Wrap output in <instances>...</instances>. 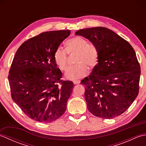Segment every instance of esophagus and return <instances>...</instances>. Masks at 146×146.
<instances>
[{
	"label": "esophagus",
	"mask_w": 146,
	"mask_h": 146,
	"mask_svg": "<svg viewBox=\"0 0 146 146\" xmlns=\"http://www.w3.org/2000/svg\"><path fill=\"white\" fill-rule=\"evenodd\" d=\"M73 83L75 85H76V84H79V83H80V80H74V81L73 82Z\"/></svg>",
	"instance_id": "esophagus-1"
}]
</instances>
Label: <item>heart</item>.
<instances>
[{
  "label": "heart",
  "instance_id": "obj_1",
  "mask_svg": "<svg viewBox=\"0 0 146 146\" xmlns=\"http://www.w3.org/2000/svg\"><path fill=\"white\" fill-rule=\"evenodd\" d=\"M76 54L75 66L69 68L65 73V76L69 80L81 78L88 73L89 67H96L99 60L98 49L94 43L88 42L87 40L80 36H75L66 42V50L60 47L56 49L54 60L62 71L67 69L68 56Z\"/></svg>",
  "mask_w": 146,
  "mask_h": 146
}]
</instances>
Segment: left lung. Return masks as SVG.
Listing matches in <instances>:
<instances>
[{"label": "left lung", "instance_id": "8db88e82", "mask_svg": "<svg viewBox=\"0 0 146 146\" xmlns=\"http://www.w3.org/2000/svg\"><path fill=\"white\" fill-rule=\"evenodd\" d=\"M94 43L99 60L91 75L82 80L90 112L102 119H113L128 109L137 97L141 66L134 49L110 29L97 27L75 33Z\"/></svg>", "mask_w": 146, "mask_h": 146}]
</instances>
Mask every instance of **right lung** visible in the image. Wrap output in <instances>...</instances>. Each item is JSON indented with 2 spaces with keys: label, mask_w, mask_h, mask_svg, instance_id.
Here are the masks:
<instances>
[{
  "label": "right lung",
  "mask_w": 146,
  "mask_h": 146,
  "mask_svg": "<svg viewBox=\"0 0 146 146\" xmlns=\"http://www.w3.org/2000/svg\"><path fill=\"white\" fill-rule=\"evenodd\" d=\"M70 33L48 31L30 38L19 48L12 61L8 76L12 100L38 122H53L66 111L74 85L61 80L54 53Z\"/></svg>",
  "instance_id": "add662e5"
}]
</instances>
